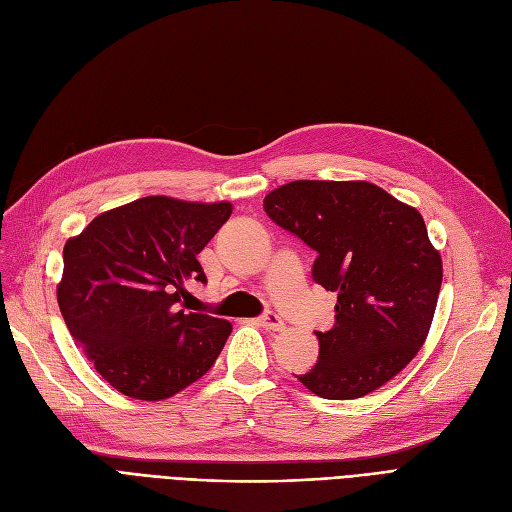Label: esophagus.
I'll list each match as a JSON object with an SVG mask.
<instances>
[{
  "instance_id": "34e87169",
  "label": "esophagus",
  "mask_w": 512,
  "mask_h": 512,
  "mask_svg": "<svg viewBox=\"0 0 512 512\" xmlns=\"http://www.w3.org/2000/svg\"><path fill=\"white\" fill-rule=\"evenodd\" d=\"M259 325L270 329V332H280V329L285 327V321L280 319V317L276 315V312H266V315H263V317L259 319Z\"/></svg>"
}]
</instances>
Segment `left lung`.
Listing matches in <instances>:
<instances>
[{"instance_id":"1","label":"left lung","mask_w":512,"mask_h":512,"mask_svg":"<svg viewBox=\"0 0 512 512\" xmlns=\"http://www.w3.org/2000/svg\"><path fill=\"white\" fill-rule=\"evenodd\" d=\"M268 217L317 251L312 278L338 293L319 361L298 381L355 400L402 372L434 319L442 259L417 208L368 180H293L263 200Z\"/></svg>"}]
</instances>
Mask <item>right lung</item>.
Masks as SVG:
<instances>
[{
	"label": "right lung",
	"mask_w": 512,
	"mask_h": 512,
	"mask_svg": "<svg viewBox=\"0 0 512 512\" xmlns=\"http://www.w3.org/2000/svg\"><path fill=\"white\" fill-rule=\"evenodd\" d=\"M232 214L229 202L148 195L106 210L63 246L57 302L72 338L106 383L146 402L202 378L232 323L180 308L197 261Z\"/></svg>",
	"instance_id": "add662e5"
}]
</instances>
